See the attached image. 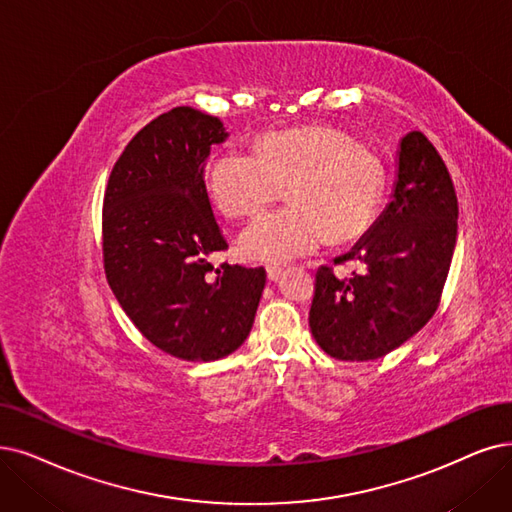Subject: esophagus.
<instances>
[{"instance_id": "esophagus-1", "label": "esophagus", "mask_w": 512, "mask_h": 512, "mask_svg": "<svg viewBox=\"0 0 512 512\" xmlns=\"http://www.w3.org/2000/svg\"><path fill=\"white\" fill-rule=\"evenodd\" d=\"M267 275L271 281H279L281 275H283V269L281 267H267Z\"/></svg>"}]
</instances>
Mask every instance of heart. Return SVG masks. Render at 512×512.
Wrapping results in <instances>:
<instances>
[{"label": "heart", "mask_w": 512, "mask_h": 512, "mask_svg": "<svg viewBox=\"0 0 512 512\" xmlns=\"http://www.w3.org/2000/svg\"><path fill=\"white\" fill-rule=\"evenodd\" d=\"M384 182L380 157L330 126L269 132L256 151L224 149L208 170L214 203L235 218L262 212L289 185L292 203L254 220L239 239L245 256L273 264L311 254L327 237H363L378 216Z\"/></svg>", "instance_id": "heart-1"}]
</instances>
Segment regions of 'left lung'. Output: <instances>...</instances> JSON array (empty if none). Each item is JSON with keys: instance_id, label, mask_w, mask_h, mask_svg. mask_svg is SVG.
Instances as JSON below:
<instances>
[{"instance_id": "left-lung-1", "label": "left lung", "mask_w": 512, "mask_h": 512, "mask_svg": "<svg viewBox=\"0 0 512 512\" xmlns=\"http://www.w3.org/2000/svg\"><path fill=\"white\" fill-rule=\"evenodd\" d=\"M458 235L454 182L422 132L403 136L393 199L351 252L334 264L359 262L340 277L315 275L309 313L313 338L340 361H372L420 332L437 311Z\"/></svg>"}]
</instances>
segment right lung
I'll list each match as a JSON object with an SVG mask.
<instances>
[{
	"instance_id": "obj_1",
	"label": "right lung",
	"mask_w": 512,
	"mask_h": 512,
	"mask_svg": "<svg viewBox=\"0 0 512 512\" xmlns=\"http://www.w3.org/2000/svg\"><path fill=\"white\" fill-rule=\"evenodd\" d=\"M222 121L176 107L142 128L115 161L102 203V258L138 332L185 361L231 355L248 338L267 271L208 260L227 250L203 168L227 138Z\"/></svg>"
}]
</instances>
